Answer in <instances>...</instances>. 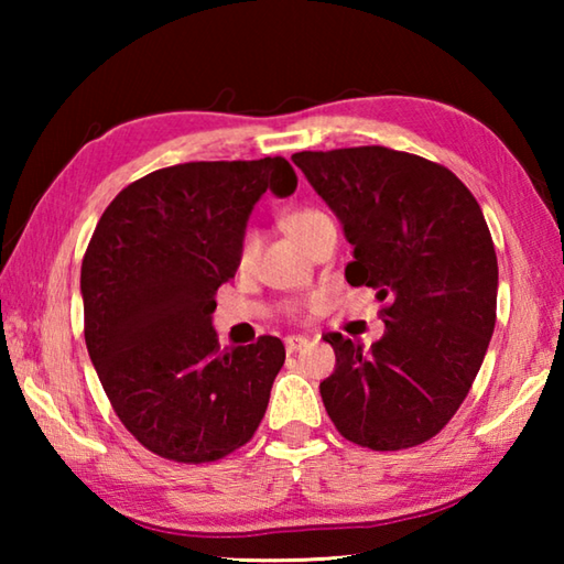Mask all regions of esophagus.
I'll use <instances>...</instances> for the list:
<instances>
[{"instance_id": "esophagus-1", "label": "esophagus", "mask_w": 564, "mask_h": 564, "mask_svg": "<svg viewBox=\"0 0 564 564\" xmlns=\"http://www.w3.org/2000/svg\"><path fill=\"white\" fill-rule=\"evenodd\" d=\"M308 343H311V338H305V336H289L285 338V350L289 352L301 350L303 346H308Z\"/></svg>"}]
</instances>
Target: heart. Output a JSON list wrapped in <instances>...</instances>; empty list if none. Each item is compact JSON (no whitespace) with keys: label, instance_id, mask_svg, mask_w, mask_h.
<instances>
[{"label":"heart","instance_id":"1","mask_svg":"<svg viewBox=\"0 0 564 564\" xmlns=\"http://www.w3.org/2000/svg\"><path fill=\"white\" fill-rule=\"evenodd\" d=\"M285 228H289V234L305 248L313 238H318L323 231H328V228H336V226H333V218L328 214L318 212V208H295V212L285 216ZM259 248H261V241L256 234H248L243 238V246H241L243 269H248V265L256 261Z\"/></svg>","mask_w":564,"mask_h":564}]
</instances>
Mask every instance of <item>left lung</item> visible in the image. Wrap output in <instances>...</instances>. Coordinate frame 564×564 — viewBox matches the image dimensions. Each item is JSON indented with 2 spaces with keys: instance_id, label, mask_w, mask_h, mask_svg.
<instances>
[{
  "instance_id": "obj_1",
  "label": "left lung",
  "mask_w": 564,
  "mask_h": 564,
  "mask_svg": "<svg viewBox=\"0 0 564 564\" xmlns=\"http://www.w3.org/2000/svg\"><path fill=\"white\" fill-rule=\"evenodd\" d=\"M352 246L350 285L376 291L373 346L326 333L336 370L321 398L338 433L403 451L441 433L488 352L498 256L480 204L453 171L405 151L358 147L293 154Z\"/></svg>"
}]
</instances>
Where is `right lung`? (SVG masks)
<instances>
[{
    "label": "right lung",
    "mask_w": 564,
    "mask_h": 564,
    "mask_svg": "<svg viewBox=\"0 0 564 564\" xmlns=\"http://www.w3.org/2000/svg\"><path fill=\"white\" fill-rule=\"evenodd\" d=\"M295 186L283 156L191 161L133 181L101 214L82 261L84 338L119 420L151 453L212 463L259 427L283 343L218 350L212 316L253 206Z\"/></svg>",
    "instance_id": "obj_1"
}]
</instances>
